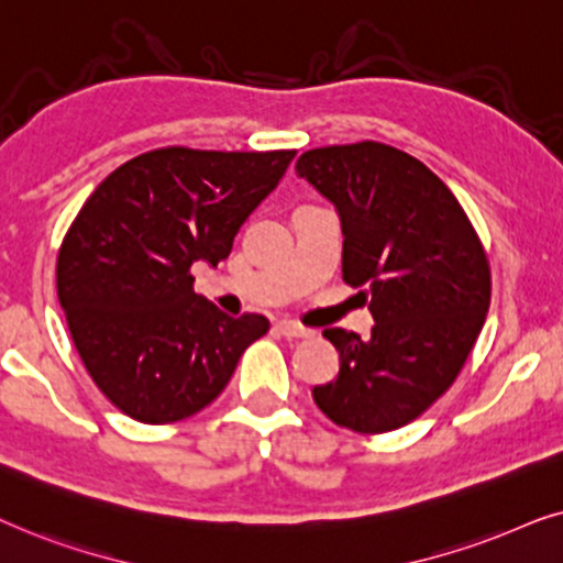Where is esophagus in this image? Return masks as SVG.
<instances>
[{
  "mask_svg": "<svg viewBox=\"0 0 563 563\" xmlns=\"http://www.w3.org/2000/svg\"><path fill=\"white\" fill-rule=\"evenodd\" d=\"M275 329L283 336H288V340H303V336H311V329H306L301 324H294V321H277Z\"/></svg>",
  "mask_w": 563,
  "mask_h": 563,
  "instance_id": "esophagus-1",
  "label": "esophagus"
}]
</instances>
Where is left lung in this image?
Returning a JSON list of instances; mask_svg holds the SVG:
<instances>
[{
	"mask_svg": "<svg viewBox=\"0 0 563 563\" xmlns=\"http://www.w3.org/2000/svg\"><path fill=\"white\" fill-rule=\"evenodd\" d=\"M296 172L340 213L342 277L363 288L376 321L368 340L324 329L340 373L313 386V401L352 432L399 430L453 386L482 332L492 301L482 239L443 179L394 146L311 148Z\"/></svg>",
	"mask_w": 563,
	"mask_h": 563,
	"instance_id": "obj_1",
	"label": "left lung"
}]
</instances>
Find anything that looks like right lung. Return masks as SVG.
<instances>
[{
    "label": "right lung",
    "instance_id": "add662e5",
    "mask_svg": "<svg viewBox=\"0 0 563 563\" xmlns=\"http://www.w3.org/2000/svg\"><path fill=\"white\" fill-rule=\"evenodd\" d=\"M296 152L154 148L97 185L56 260L58 303L97 388L144 424L208 407L269 329L227 317L192 290L195 262L219 265Z\"/></svg>",
    "mask_w": 563,
    "mask_h": 563
}]
</instances>
